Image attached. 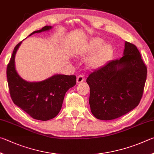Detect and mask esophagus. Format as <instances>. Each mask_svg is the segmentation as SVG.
<instances>
[{"label":"esophagus","instance_id":"34e87169","mask_svg":"<svg viewBox=\"0 0 154 154\" xmlns=\"http://www.w3.org/2000/svg\"><path fill=\"white\" fill-rule=\"evenodd\" d=\"M84 81V77L82 74H80L79 76L77 77V82L78 83H80Z\"/></svg>","mask_w":154,"mask_h":154}]
</instances>
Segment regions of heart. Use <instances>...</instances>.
I'll return each mask as SVG.
<instances>
[{"label": "heart", "instance_id": "obj_1", "mask_svg": "<svg viewBox=\"0 0 154 154\" xmlns=\"http://www.w3.org/2000/svg\"><path fill=\"white\" fill-rule=\"evenodd\" d=\"M101 38H93L86 44L80 53L90 55L94 53L88 59V65L91 68H99L108 62L114 54V47L109 43H105Z\"/></svg>", "mask_w": 154, "mask_h": 154}]
</instances>
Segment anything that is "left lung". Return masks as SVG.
Returning <instances> with one entry per match:
<instances>
[{
  "label": "left lung",
  "mask_w": 154,
  "mask_h": 154,
  "mask_svg": "<svg viewBox=\"0 0 154 154\" xmlns=\"http://www.w3.org/2000/svg\"><path fill=\"white\" fill-rule=\"evenodd\" d=\"M124 56L109 61L89 74V104L93 115L111 120L138 106L147 78V67L138 48L126 42Z\"/></svg>",
  "instance_id": "obj_1"
}]
</instances>
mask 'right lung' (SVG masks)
<instances>
[{
  "label": "right lung",
  "mask_w": 154,
  "mask_h": 154,
  "mask_svg": "<svg viewBox=\"0 0 154 154\" xmlns=\"http://www.w3.org/2000/svg\"><path fill=\"white\" fill-rule=\"evenodd\" d=\"M46 26L29 35L49 30ZM21 42L15 46L7 68L8 86L11 97L16 106L34 119L47 121L55 118L61 109L66 93L76 83L74 75L56 74L41 82L23 80L15 67V56Z\"/></svg>",
  "instance_id": "1"
}]
</instances>
